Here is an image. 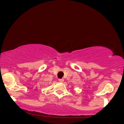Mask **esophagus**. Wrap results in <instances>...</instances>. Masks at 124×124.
Wrapping results in <instances>:
<instances>
[{
  "label": "esophagus",
  "mask_w": 124,
  "mask_h": 124,
  "mask_svg": "<svg viewBox=\"0 0 124 124\" xmlns=\"http://www.w3.org/2000/svg\"><path fill=\"white\" fill-rule=\"evenodd\" d=\"M59 81L60 82H63V81H64V79H63V78H62V79H59Z\"/></svg>",
  "instance_id": "34e87169"
}]
</instances>
